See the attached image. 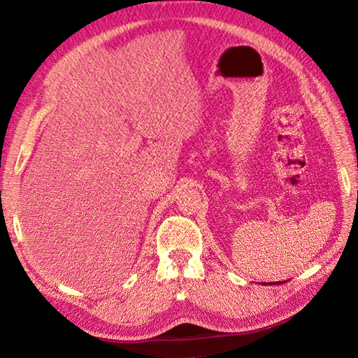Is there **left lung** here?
Masks as SVG:
<instances>
[{
  "mask_svg": "<svg viewBox=\"0 0 358 358\" xmlns=\"http://www.w3.org/2000/svg\"><path fill=\"white\" fill-rule=\"evenodd\" d=\"M271 285H272V283H271Z\"/></svg>",
  "mask_w": 358,
  "mask_h": 358,
  "instance_id": "obj_1",
  "label": "left lung"
}]
</instances>
